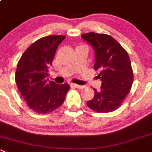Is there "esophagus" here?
Masks as SVG:
<instances>
[{
    "mask_svg": "<svg viewBox=\"0 0 152 152\" xmlns=\"http://www.w3.org/2000/svg\"><path fill=\"white\" fill-rule=\"evenodd\" d=\"M71 85H73V87H76V88H78V89H81L84 87V86H81V85H79V84H72Z\"/></svg>",
    "mask_w": 152,
    "mask_h": 152,
    "instance_id": "1",
    "label": "esophagus"
}]
</instances>
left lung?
Returning a JSON list of instances; mask_svg holds the SVG:
<instances>
[{
    "label": "left lung",
    "mask_w": 152,
    "mask_h": 152,
    "mask_svg": "<svg viewBox=\"0 0 152 152\" xmlns=\"http://www.w3.org/2000/svg\"><path fill=\"white\" fill-rule=\"evenodd\" d=\"M81 37L95 52L94 69L96 78L102 81L100 91L93 89L95 96L87 102L89 108L99 113L115 111L130 92L133 72L125 49L114 38L107 34L88 33Z\"/></svg>",
    "instance_id": "8db88e82"
}]
</instances>
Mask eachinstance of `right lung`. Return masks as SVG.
I'll return each instance as SVG.
<instances>
[{"instance_id": "obj_1", "label": "right lung", "mask_w": 152, "mask_h": 152, "mask_svg": "<svg viewBox=\"0 0 152 152\" xmlns=\"http://www.w3.org/2000/svg\"><path fill=\"white\" fill-rule=\"evenodd\" d=\"M65 36L41 38L26 49L18 62L15 81L22 97L30 109L38 114H49L63 103L69 84L48 81V69L55 52Z\"/></svg>"}]
</instances>
